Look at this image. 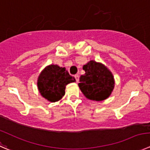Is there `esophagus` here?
<instances>
[{"label":"esophagus","mask_w":150,"mask_h":150,"mask_svg":"<svg viewBox=\"0 0 150 150\" xmlns=\"http://www.w3.org/2000/svg\"><path fill=\"white\" fill-rule=\"evenodd\" d=\"M74 77H75V79H76V81L77 82H78L79 79V76L78 74H76L74 76Z\"/></svg>","instance_id":"34e87169"}]
</instances>
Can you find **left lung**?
Returning a JSON list of instances; mask_svg holds the SVG:
<instances>
[{
    "label": "left lung",
    "instance_id": "1",
    "mask_svg": "<svg viewBox=\"0 0 150 150\" xmlns=\"http://www.w3.org/2000/svg\"><path fill=\"white\" fill-rule=\"evenodd\" d=\"M85 74L80 76L78 85L89 100L102 101L109 97L115 88V79L106 66L90 60L83 66Z\"/></svg>",
    "mask_w": 150,
    "mask_h": 150
}]
</instances>
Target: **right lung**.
<instances>
[{
  "instance_id": "obj_1",
  "label": "right lung",
  "mask_w": 150,
  "mask_h": 150,
  "mask_svg": "<svg viewBox=\"0 0 150 150\" xmlns=\"http://www.w3.org/2000/svg\"><path fill=\"white\" fill-rule=\"evenodd\" d=\"M76 81L65 67L57 65L47 66L40 73L37 86L40 94L48 101L57 102L64 96L68 84Z\"/></svg>"
}]
</instances>
